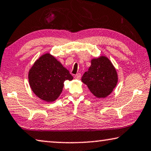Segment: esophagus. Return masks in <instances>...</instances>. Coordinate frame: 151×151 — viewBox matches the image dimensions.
<instances>
[{
	"label": "esophagus",
	"mask_w": 151,
	"mask_h": 151,
	"mask_svg": "<svg viewBox=\"0 0 151 151\" xmlns=\"http://www.w3.org/2000/svg\"><path fill=\"white\" fill-rule=\"evenodd\" d=\"M81 77V75L80 73H77L75 75V78L76 79H80Z\"/></svg>",
	"instance_id": "34e87169"
}]
</instances>
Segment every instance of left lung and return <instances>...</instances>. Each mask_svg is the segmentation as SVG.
<instances>
[{"instance_id": "1", "label": "left lung", "mask_w": 151, "mask_h": 151, "mask_svg": "<svg viewBox=\"0 0 151 151\" xmlns=\"http://www.w3.org/2000/svg\"><path fill=\"white\" fill-rule=\"evenodd\" d=\"M116 70L107 57L93 59L88 70L81 78L90 92L98 98H105L115 88L118 83Z\"/></svg>"}]
</instances>
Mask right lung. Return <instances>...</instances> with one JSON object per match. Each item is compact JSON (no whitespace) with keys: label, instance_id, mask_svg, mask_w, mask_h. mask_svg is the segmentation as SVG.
Instances as JSON below:
<instances>
[{"label":"right lung","instance_id":"1","mask_svg":"<svg viewBox=\"0 0 151 151\" xmlns=\"http://www.w3.org/2000/svg\"><path fill=\"white\" fill-rule=\"evenodd\" d=\"M29 85L36 96L46 102H52L60 96L65 81L73 76L49 53L42 55L29 72Z\"/></svg>","mask_w":151,"mask_h":151}]
</instances>
